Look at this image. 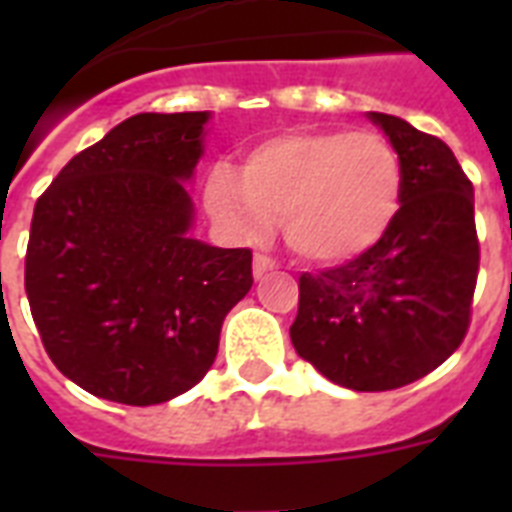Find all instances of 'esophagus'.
Here are the masks:
<instances>
[{
  "label": "esophagus",
  "mask_w": 512,
  "mask_h": 512,
  "mask_svg": "<svg viewBox=\"0 0 512 512\" xmlns=\"http://www.w3.org/2000/svg\"><path fill=\"white\" fill-rule=\"evenodd\" d=\"M276 268V260H271L268 255H263V252H257L255 260H252V273H255V279H263L265 273L273 271Z\"/></svg>",
  "instance_id": "obj_1"
}]
</instances>
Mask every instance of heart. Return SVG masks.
I'll list each match as a JSON object with an SVG mask.
<instances>
[{"label":"heart","mask_w":512,"mask_h":512,"mask_svg":"<svg viewBox=\"0 0 512 512\" xmlns=\"http://www.w3.org/2000/svg\"><path fill=\"white\" fill-rule=\"evenodd\" d=\"M401 188V159L382 135L305 130L257 143L241 172L215 164L204 199L209 212L244 239L284 217V239L295 255L342 263L388 231Z\"/></svg>","instance_id":"heart-1"}]
</instances>
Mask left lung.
I'll use <instances>...</instances> for the list:
<instances>
[{
  "label": "left lung",
  "mask_w": 512,
  "mask_h": 512,
  "mask_svg": "<svg viewBox=\"0 0 512 512\" xmlns=\"http://www.w3.org/2000/svg\"><path fill=\"white\" fill-rule=\"evenodd\" d=\"M369 119L401 159V207L366 252L300 276L289 327L297 356L361 393L404 388L460 348L481 260L473 183L452 148L398 116Z\"/></svg>",
  "instance_id": "obj_1"
}]
</instances>
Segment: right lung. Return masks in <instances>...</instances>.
Wrapping results in <instances>:
<instances>
[{"label":"right lung","mask_w":512,"mask_h":512,"mask_svg":"<svg viewBox=\"0 0 512 512\" xmlns=\"http://www.w3.org/2000/svg\"><path fill=\"white\" fill-rule=\"evenodd\" d=\"M207 111L138 114L84 148L36 199L26 295L52 364L116 404L180 396L215 364L252 252L188 236L183 180Z\"/></svg>","instance_id":"right-lung-1"}]
</instances>
